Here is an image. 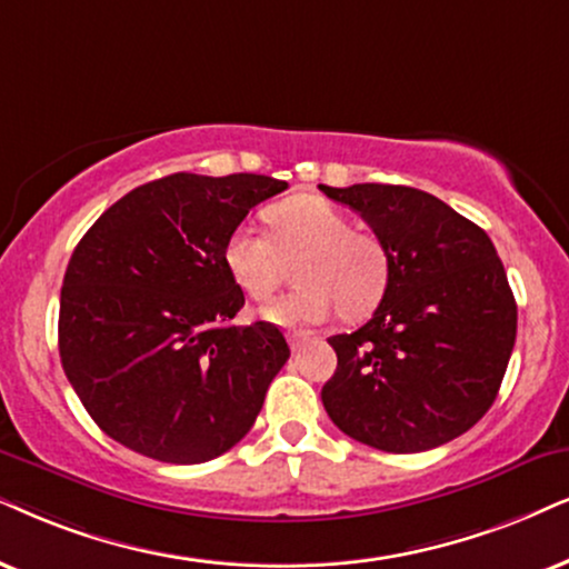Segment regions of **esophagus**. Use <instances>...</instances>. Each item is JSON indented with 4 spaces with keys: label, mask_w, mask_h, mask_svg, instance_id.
Segmentation results:
<instances>
[{
    "label": "esophagus",
    "mask_w": 569,
    "mask_h": 569,
    "mask_svg": "<svg viewBox=\"0 0 569 569\" xmlns=\"http://www.w3.org/2000/svg\"><path fill=\"white\" fill-rule=\"evenodd\" d=\"M309 341H312V336H309V333H289V343H291L293 351H299L301 347H307Z\"/></svg>",
    "instance_id": "34e87169"
}]
</instances>
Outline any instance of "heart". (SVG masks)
I'll return each instance as SVG.
<instances>
[{"instance_id": "obj_1", "label": "heart", "mask_w": 569, "mask_h": 569, "mask_svg": "<svg viewBox=\"0 0 569 569\" xmlns=\"http://www.w3.org/2000/svg\"><path fill=\"white\" fill-rule=\"evenodd\" d=\"M270 236L236 226L222 243V264L249 299L264 301L278 289L286 262L293 264L297 289L262 309V318L283 328L326 322L341 315L359 320L383 299L388 286L386 247L372 233L355 231L347 212L328 199L301 193L264 210Z\"/></svg>"}]
</instances>
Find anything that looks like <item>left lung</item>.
I'll list each match as a JSON object with an SVG mask.
<instances>
[{"label":"left lung","instance_id":"1","mask_svg":"<svg viewBox=\"0 0 569 569\" xmlns=\"http://www.w3.org/2000/svg\"><path fill=\"white\" fill-rule=\"evenodd\" d=\"M362 214L388 254V286L355 333L330 336L338 368L322 407L338 430L391 455L462 436L499 393L517 305L483 228L409 186H320Z\"/></svg>","mask_w":569,"mask_h":569}]
</instances>
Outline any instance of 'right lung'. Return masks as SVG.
Listing matches in <instances>:
<instances>
[{
    "mask_svg": "<svg viewBox=\"0 0 569 569\" xmlns=\"http://www.w3.org/2000/svg\"><path fill=\"white\" fill-rule=\"evenodd\" d=\"M286 189L254 172H172L114 201L78 241L60 293V359L114 441L199 465L254 426L291 351L272 322L231 326L243 291L222 243Z\"/></svg>",
    "mask_w": 569,
    "mask_h": 569,
    "instance_id": "1",
    "label": "right lung"
}]
</instances>
